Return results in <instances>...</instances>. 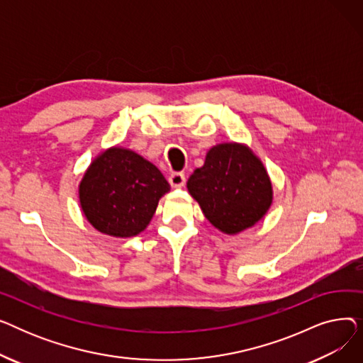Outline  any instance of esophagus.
Segmentation results:
<instances>
[{
	"label": "esophagus",
	"mask_w": 363,
	"mask_h": 363,
	"mask_svg": "<svg viewBox=\"0 0 363 363\" xmlns=\"http://www.w3.org/2000/svg\"><path fill=\"white\" fill-rule=\"evenodd\" d=\"M169 184L174 188H181L185 184V175L182 172H174V174L169 177Z\"/></svg>",
	"instance_id": "obj_1"
}]
</instances>
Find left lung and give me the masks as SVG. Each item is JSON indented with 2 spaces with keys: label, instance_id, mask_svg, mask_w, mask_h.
Returning a JSON list of instances; mask_svg holds the SVG:
<instances>
[{
  "label": "left lung",
  "instance_id": "obj_1",
  "mask_svg": "<svg viewBox=\"0 0 363 363\" xmlns=\"http://www.w3.org/2000/svg\"><path fill=\"white\" fill-rule=\"evenodd\" d=\"M186 186L207 220L226 234L253 226L272 203V185L262 162L234 143L208 150Z\"/></svg>",
  "mask_w": 363,
  "mask_h": 363
}]
</instances>
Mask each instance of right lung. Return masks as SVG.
<instances>
[{
    "instance_id": "obj_1",
    "label": "right lung",
    "mask_w": 363,
    "mask_h": 363,
    "mask_svg": "<svg viewBox=\"0 0 363 363\" xmlns=\"http://www.w3.org/2000/svg\"><path fill=\"white\" fill-rule=\"evenodd\" d=\"M169 188L155 164L130 150L113 147L91 163L79 185V199L95 230L132 237L145 230Z\"/></svg>"
}]
</instances>
